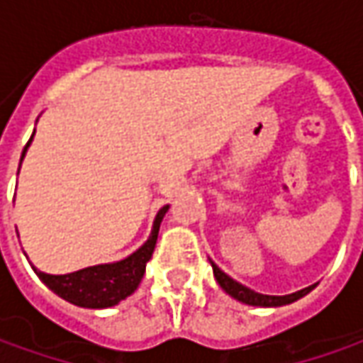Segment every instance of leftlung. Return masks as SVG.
Here are the masks:
<instances>
[{
	"label": "left lung",
	"mask_w": 363,
	"mask_h": 363,
	"mask_svg": "<svg viewBox=\"0 0 363 363\" xmlns=\"http://www.w3.org/2000/svg\"><path fill=\"white\" fill-rule=\"evenodd\" d=\"M210 262H212V260H210ZM212 269H214V277H216L218 285L222 286L230 297H234L236 301H240V303H246V305H255V307H281V305H289V303H293V301L305 297V295L315 286L311 285L307 286V289H301L297 293L283 295V297H277V295H260L257 291H252V289H248V286L236 283V281L230 279L226 272L220 271L214 262H212Z\"/></svg>",
	"instance_id": "obj_1"
}]
</instances>
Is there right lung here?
<instances>
[{
    "instance_id": "right-lung-1",
    "label": "right lung",
    "mask_w": 363,
    "mask_h": 363,
    "mask_svg": "<svg viewBox=\"0 0 363 363\" xmlns=\"http://www.w3.org/2000/svg\"><path fill=\"white\" fill-rule=\"evenodd\" d=\"M32 137H30L28 145L32 143ZM28 145L21 151V160L26 155ZM167 208L169 206H163L157 212L155 222H153V230H151V236L147 238V242L139 250H135L131 257L123 258L119 262L86 267V269L68 272V274H46V272L38 271L35 267H32V269L50 291H54L58 297H62L64 301H68L72 305L86 307V309L113 307L137 291V286L145 274L147 260L151 258L153 250H155L160 224L165 216V212H167Z\"/></svg>"
}]
</instances>
